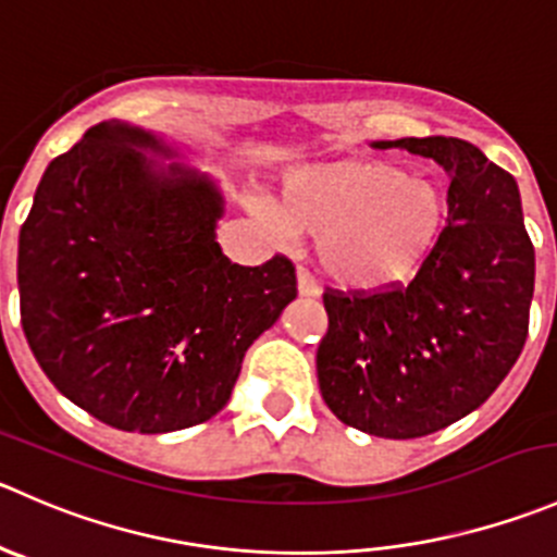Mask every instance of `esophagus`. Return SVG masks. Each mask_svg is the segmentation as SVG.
Instances as JSON below:
<instances>
[{"instance_id": "34e87169", "label": "esophagus", "mask_w": 557, "mask_h": 557, "mask_svg": "<svg viewBox=\"0 0 557 557\" xmlns=\"http://www.w3.org/2000/svg\"><path fill=\"white\" fill-rule=\"evenodd\" d=\"M296 288H299V296H307V299H312V296L321 294L315 285V280L310 277V272H307V269H299V272H296Z\"/></svg>"}]
</instances>
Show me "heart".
I'll list each match as a JSON object with an SVG mask.
<instances>
[{
	"label": "heart",
	"instance_id": "heart-1",
	"mask_svg": "<svg viewBox=\"0 0 557 557\" xmlns=\"http://www.w3.org/2000/svg\"><path fill=\"white\" fill-rule=\"evenodd\" d=\"M280 236L318 234L323 274L345 290L405 283L438 245L449 218L444 187L383 160H339L296 171L280 203L250 198Z\"/></svg>",
	"mask_w": 557,
	"mask_h": 557
}]
</instances>
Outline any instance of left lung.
I'll return each instance as SVG.
<instances>
[{"mask_svg":"<svg viewBox=\"0 0 557 557\" xmlns=\"http://www.w3.org/2000/svg\"><path fill=\"white\" fill-rule=\"evenodd\" d=\"M449 174V225L403 288L326 290L315 367L339 422L377 438H422L476 410L528 337L536 256L515 176L462 138H397Z\"/></svg>","mask_w":557,"mask_h":557,"instance_id":"1","label":"left lung"}]
</instances>
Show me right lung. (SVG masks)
<instances>
[{
	"mask_svg": "<svg viewBox=\"0 0 557 557\" xmlns=\"http://www.w3.org/2000/svg\"><path fill=\"white\" fill-rule=\"evenodd\" d=\"M223 212L218 182L138 124H95L48 163L18 234L21 326L70 403L144 435L225 408L296 274L283 256L231 263Z\"/></svg>",
	"mask_w": 557,
	"mask_h": 557,
	"instance_id": "right-lung-1",
	"label": "right lung"
}]
</instances>
